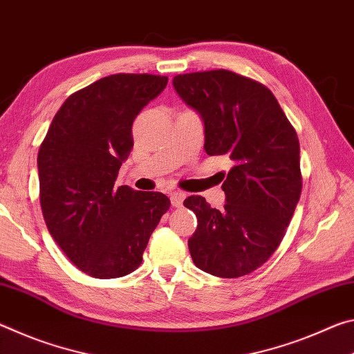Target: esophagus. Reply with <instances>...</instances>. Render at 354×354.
I'll list each match as a JSON object with an SVG mask.
<instances>
[{
	"mask_svg": "<svg viewBox=\"0 0 354 354\" xmlns=\"http://www.w3.org/2000/svg\"><path fill=\"white\" fill-rule=\"evenodd\" d=\"M185 198H187V194L182 193V191H174V193H171V204L174 207H182Z\"/></svg>",
	"mask_w": 354,
	"mask_h": 354,
	"instance_id": "34e87169",
	"label": "esophagus"
}]
</instances>
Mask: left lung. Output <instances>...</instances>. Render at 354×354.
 Listing matches in <instances>:
<instances>
[{
  "label": "left lung",
  "mask_w": 354,
  "mask_h": 354,
  "mask_svg": "<svg viewBox=\"0 0 354 354\" xmlns=\"http://www.w3.org/2000/svg\"><path fill=\"white\" fill-rule=\"evenodd\" d=\"M174 89L198 111L205 152L227 155L225 204L202 196L183 205L198 218L188 240L194 265L218 277H240L262 266L281 245L299 201L303 178L297 131L268 88L229 71L177 75Z\"/></svg>",
  "instance_id": "obj_1"
}]
</instances>
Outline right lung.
<instances>
[{
	"label": "right lung",
	"mask_w": 354,
	"mask_h": 354,
	"mask_svg": "<svg viewBox=\"0 0 354 354\" xmlns=\"http://www.w3.org/2000/svg\"><path fill=\"white\" fill-rule=\"evenodd\" d=\"M167 77L118 73L75 92L56 113L37 155L48 232L83 273L113 279L135 271L171 201L115 187L133 147L131 125Z\"/></svg>",
	"instance_id": "1"
}]
</instances>
